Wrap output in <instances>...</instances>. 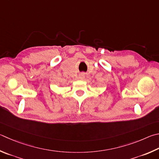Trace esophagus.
<instances>
[{
    "label": "esophagus",
    "instance_id": "1",
    "mask_svg": "<svg viewBox=\"0 0 159 159\" xmlns=\"http://www.w3.org/2000/svg\"><path fill=\"white\" fill-rule=\"evenodd\" d=\"M79 78L80 79H83L85 78V74H80L79 75Z\"/></svg>",
    "mask_w": 159,
    "mask_h": 159
}]
</instances>
